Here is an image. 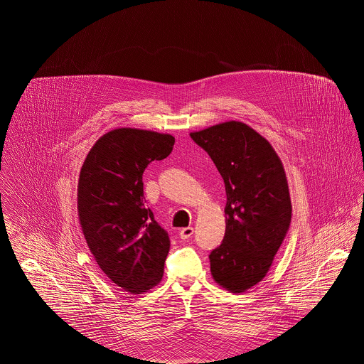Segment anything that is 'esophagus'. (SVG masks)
I'll list each match as a JSON object with an SVG mask.
<instances>
[{
	"label": "esophagus",
	"instance_id": "34e87169",
	"mask_svg": "<svg viewBox=\"0 0 364 364\" xmlns=\"http://www.w3.org/2000/svg\"><path fill=\"white\" fill-rule=\"evenodd\" d=\"M193 235V228H183L181 230H180V233H178V236H180V239H183V240H187V239H190L191 236Z\"/></svg>",
	"mask_w": 364,
	"mask_h": 364
}]
</instances>
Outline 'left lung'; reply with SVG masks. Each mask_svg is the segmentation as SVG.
Masks as SVG:
<instances>
[{
    "instance_id": "1",
    "label": "left lung",
    "mask_w": 364,
    "mask_h": 364,
    "mask_svg": "<svg viewBox=\"0 0 364 364\" xmlns=\"http://www.w3.org/2000/svg\"><path fill=\"white\" fill-rule=\"evenodd\" d=\"M190 136L225 184V236L208 255L211 276L242 294L266 276L291 225L285 172L270 143L242 122L218 124Z\"/></svg>"
}]
</instances>
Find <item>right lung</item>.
<instances>
[{
  "label": "right lung",
  "instance_id": "right-lung-1",
  "mask_svg": "<svg viewBox=\"0 0 364 364\" xmlns=\"http://www.w3.org/2000/svg\"><path fill=\"white\" fill-rule=\"evenodd\" d=\"M172 135L134 128L107 132L90 150L77 210L90 251L116 285L138 294L164 276L171 240L146 205L143 172L173 150Z\"/></svg>",
  "mask_w": 364,
  "mask_h": 364
}]
</instances>
